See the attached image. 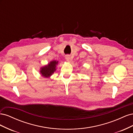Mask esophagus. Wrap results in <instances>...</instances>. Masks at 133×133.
Listing matches in <instances>:
<instances>
[{"mask_svg": "<svg viewBox=\"0 0 133 133\" xmlns=\"http://www.w3.org/2000/svg\"><path fill=\"white\" fill-rule=\"evenodd\" d=\"M65 59L66 60H69L70 59V56L69 55H66L65 56Z\"/></svg>", "mask_w": 133, "mask_h": 133, "instance_id": "esophagus-1", "label": "esophagus"}]
</instances>
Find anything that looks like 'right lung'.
<instances>
[{
	"instance_id": "right-lung-1",
	"label": "right lung",
	"mask_w": 133,
	"mask_h": 133,
	"mask_svg": "<svg viewBox=\"0 0 133 133\" xmlns=\"http://www.w3.org/2000/svg\"><path fill=\"white\" fill-rule=\"evenodd\" d=\"M58 62L52 61L50 63H49L48 65H46L41 68V73L42 74V76L44 77H49L50 75L53 74L54 71H55V67L56 65L58 64Z\"/></svg>"
}]
</instances>
